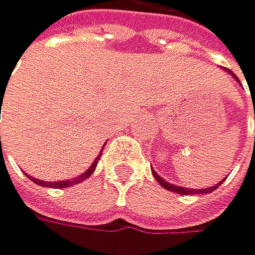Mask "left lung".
I'll return each instance as SVG.
<instances>
[{
  "instance_id": "obj_1",
  "label": "left lung",
  "mask_w": 255,
  "mask_h": 255,
  "mask_svg": "<svg viewBox=\"0 0 255 255\" xmlns=\"http://www.w3.org/2000/svg\"><path fill=\"white\" fill-rule=\"evenodd\" d=\"M229 73H231V75L234 76V78H235L238 83H240V80H238L232 72H229ZM254 113H255V106H254ZM152 174H153V177H155V180L158 182L163 188H166V190H169V191H174V193H177V194H185V196H186V194H205V193H212L213 190H216V188L220 186V183H223V180H221L218 185L210 186V188H202V190H190V188H183V186H177V185H172V183H167V182L163 179V177H160V175L156 174L153 169H152Z\"/></svg>"
}]
</instances>
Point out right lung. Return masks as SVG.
<instances>
[{"label": "right lung", "instance_id": "right-lung-1", "mask_svg": "<svg viewBox=\"0 0 255 255\" xmlns=\"http://www.w3.org/2000/svg\"><path fill=\"white\" fill-rule=\"evenodd\" d=\"M0 142H1V136H0ZM100 156H102V153L97 156L95 158V161L91 164V167L88 171H86L84 174H81V175H78L76 179H73V180H59V182H43V180H39V179H32L31 175H28L29 179L34 182V183H37L39 186H48V188H69V186H72V185H76V183H80V182H83V180H86L88 179L89 175H92L94 174V171H95V166H97V163H99V160H100Z\"/></svg>", "mask_w": 255, "mask_h": 255}]
</instances>
